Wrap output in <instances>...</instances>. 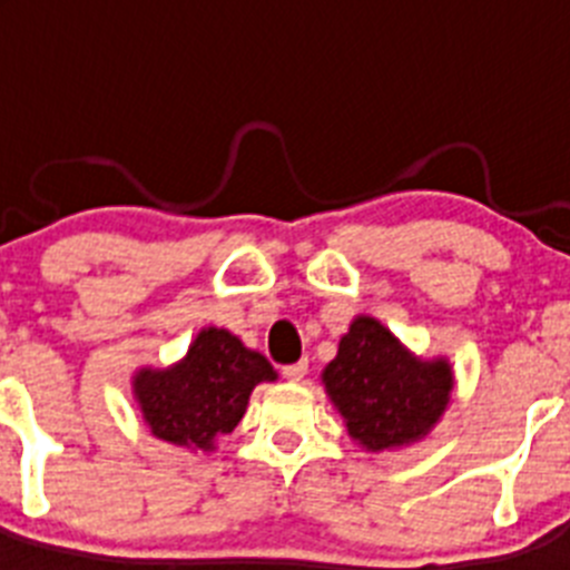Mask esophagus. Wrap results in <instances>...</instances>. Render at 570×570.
<instances>
[{
  "mask_svg": "<svg viewBox=\"0 0 570 570\" xmlns=\"http://www.w3.org/2000/svg\"><path fill=\"white\" fill-rule=\"evenodd\" d=\"M305 374H308V362H305V360L296 362V365L282 367V376H285L288 382H302V380H305Z\"/></svg>",
  "mask_w": 570,
  "mask_h": 570,
  "instance_id": "34e87169",
  "label": "esophagus"
}]
</instances>
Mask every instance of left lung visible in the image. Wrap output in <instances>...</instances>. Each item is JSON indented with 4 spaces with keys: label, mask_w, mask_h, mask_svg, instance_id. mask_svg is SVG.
I'll return each mask as SVG.
<instances>
[{
    "label": "left lung",
    "mask_w": 570,
    "mask_h": 570,
    "mask_svg": "<svg viewBox=\"0 0 570 570\" xmlns=\"http://www.w3.org/2000/svg\"><path fill=\"white\" fill-rule=\"evenodd\" d=\"M322 385L351 442L382 454L425 440L445 416L456 380L448 356H416L376 316L360 314L322 371Z\"/></svg>",
    "instance_id": "8db88e82"
}]
</instances>
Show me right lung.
<instances>
[{"instance_id": "1", "label": "right lung", "mask_w": 570, "mask_h": 570, "mask_svg": "<svg viewBox=\"0 0 570 570\" xmlns=\"http://www.w3.org/2000/svg\"><path fill=\"white\" fill-rule=\"evenodd\" d=\"M276 382L271 362L225 328H203L168 367H136L134 400L156 440L210 454L245 416L250 391Z\"/></svg>"}]
</instances>
